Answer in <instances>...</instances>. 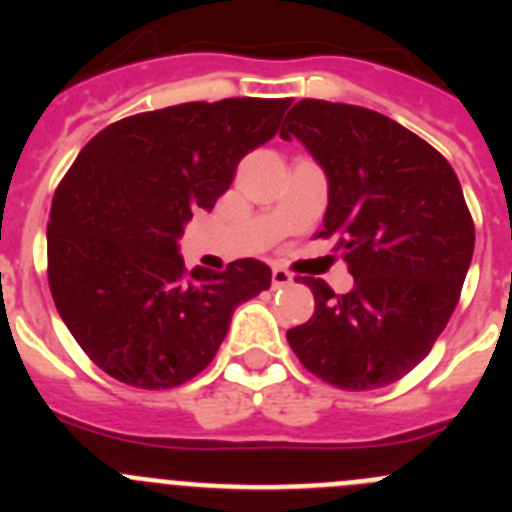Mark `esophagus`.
<instances>
[{"instance_id": "obj_1", "label": "esophagus", "mask_w": 512, "mask_h": 512, "mask_svg": "<svg viewBox=\"0 0 512 512\" xmlns=\"http://www.w3.org/2000/svg\"><path fill=\"white\" fill-rule=\"evenodd\" d=\"M292 282H295V277H292L287 269H282V266H274V269H271V284H274V287H289Z\"/></svg>"}]
</instances>
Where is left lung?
<instances>
[{"label":"left lung","mask_w":512,"mask_h":512,"mask_svg":"<svg viewBox=\"0 0 512 512\" xmlns=\"http://www.w3.org/2000/svg\"><path fill=\"white\" fill-rule=\"evenodd\" d=\"M282 138H297L328 179L320 235H338L354 287L305 279L315 312L287 341L341 390L395 382L428 356L459 302L474 223L449 161L400 122L356 104L302 99Z\"/></svg>","instance_id":"left-lung-1"}]
</instances>
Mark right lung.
<instances>
[{
  "instance_id": "add662e5",
  "label": "right lung",
  "mask_w": 512,
  "mask_h": 512,
  "mask_svg": "<svg viewBox=\"0 0 512 512\" xmlns=\"http://www.w3.org/2000/svg\"><path fill=\"white\" fill-rule=\"evenodd\" d=\"M289 99L187 102L112 122L58 184L48 284L71 336L110 377L169 390L200 374L235 307L271 287L256 259L184 269L179 238L241 158L277 135Z\"/></svg>"
}]
</instances>
